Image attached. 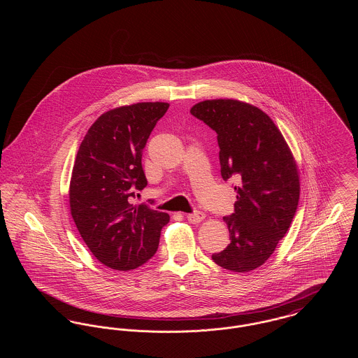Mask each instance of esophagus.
<instances>
[{
  "label": "esophagus",
  "mask_w": 358,
  "mask_h": 358,
  "mask_svg": "<svg viewBox=\"0 0 358 358\" xmlns=\"http://www.w3.org/2000/svg\"><path fill=\"white\" fill-rule=\"evenodd\" d=\"M187 219L190 224H197V222H201L204 220L205 215L203 212H194V213L187 215Z\"/></svg>",
  "instance_id": "34e87169"
}]
</instances>
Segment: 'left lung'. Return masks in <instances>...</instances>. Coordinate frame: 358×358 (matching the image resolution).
<instances>
[{"mask_svg": "<svg viewBox=\"0 0 358 358\" xmlns=\"http://www.w3.org/2000/svg\"><path fill=\"white\" fill-rule=\"evenodd\" d=\"M190 113L217 133L222 178L238 180L235 213L222 219L231 243L212 259L229 271H252L273 255L296 212V161L273 120L254 104L210 99Z\"/></svg>", "mask_w": 358, "mask_h": 358, "instance_id": "8db88e82", "label": "left lung"}]
</instances>
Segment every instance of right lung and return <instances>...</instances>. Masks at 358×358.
<instances>
[{
  "label": "right lung",
  "instance_id": "right-lung-1",
  "mask_svg": "<svg viewBox=\"0 0 358 358\" xmlns=\"http://www.w3.org/2000/svg\"><path fill=\"white\" fill-rule=\"evenodd\" d=\"M169 103L141 102L103 113L88 129L69 181V209L87 247L106 267L129 271L157 252L171 217L130 197L148 185L142 150Z\"/></svg>",
  "mask_w": 358,
  "mask_h": 358
}]
</instances>
